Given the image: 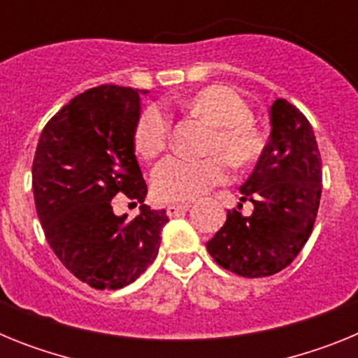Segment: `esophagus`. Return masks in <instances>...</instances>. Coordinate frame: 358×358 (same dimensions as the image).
Wrapping results in <instances>:
<instances>
[{"label":"esophagus","instance_id":"1","mask_svg":"<svg viewBox=\"0 0 358 358\" xmlns=\"http://www.w3.org/2000/svg\"><path fill=\"white\" fill-rule=\"evenodd\" d=\"M189 208H192L189 204H170V206H166V215L169 217H177V215L186 213Z\"/></svg>","mask_w":358,"mask_h":358}]
</instances>
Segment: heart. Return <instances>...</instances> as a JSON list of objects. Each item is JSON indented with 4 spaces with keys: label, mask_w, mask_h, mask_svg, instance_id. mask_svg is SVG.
<instances>
[{
    "label": "heart",
    "mask_w": 358,
    "mask_h": 358,
    "mask_svg": "<svg viewBox=\"0 0 358 358\" xmlns=\"http://www.w3.org/2000/svg\"><path fill=\"white\" fill-rule=\"evenodd\" d=\"M182 109L211 125L202 159L169 157L154 170L152 188L157 199L166 202H189L206 194L215 185L226 181L227 164L236 170L249 169L260 159L265 134L252 122L251 107L227 85L211 84L186 94ZM170 140V120L157 107L140 113L132 129L136 154L150 161L166 148Z\"/></svg>",
    "instance_id": "b5f03b06"
}]
</instances>
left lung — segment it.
<instances>
[{
    "label": "left lung",
    "instance_id": "obj_1",
    "mask_svg": "<svg viewBox=\"0 0 358 358\" xmlns=\"http://www.w3.org/2000/svg\"><path fill=\"white\" fill-rule=\"evenodd\" d=\"M265 145L240 201L252 202L249 217L227 211L226 224L206 243L220 267L243 278L280 273L299 255L314 229L322 189L321 154L308 120L278 98L271 107Z\"/></svg>",
    "mask_w": 358,
    "mask_h": 358
}]
</instances>
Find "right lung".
I'll return each instance as SVG.
<instances>
[{
	"instance_id": "1",
	"label": "right lung",
	"mask_w": 358,
	"mask_h": 358,
	"mask_svg": "<svg viewBox=\"0 0 358 358\" xmlns=\"http://www.w3.org/2000/svg\"><path fill=\"white\" fill-rule=\"evenodd\" d=\"M147 91L98 85L69 100L41 132L31 164L34 201L50 248L75 278L122 289L156 260L166 211L143 204L147 185L132 145ZM118 193L140 201L132 221L116 217Z\"/></svg>"
}]
</instances>
